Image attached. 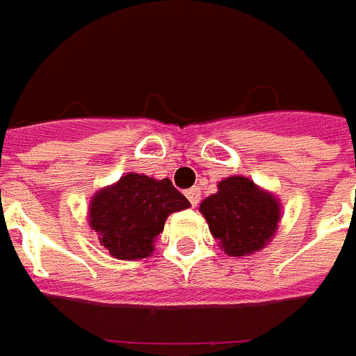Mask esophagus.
Listing matches in <instances>:
<instances>
[{"label": "esophagus", "instance_id": "esophagus-1", "mask_svg": "<svg viewBox=\"0 0 356 356\" xmlns=\"http://www.w3.org/2000/svg\"><path fill=\"white\" fill-rule=\"evenodd\" d=\"M186 197L190 199L191 207H197L199 201H201V191H199V188H191V190L186 191Z\"/></svg>", "mask_w": 356, "mask_h": 356}]
</instances>
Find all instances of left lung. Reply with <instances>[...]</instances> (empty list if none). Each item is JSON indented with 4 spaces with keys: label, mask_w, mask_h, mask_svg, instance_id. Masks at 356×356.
Wrapping results in <instances>:
<instances>
[{
    "label": "left lung",
    "mask_w": 356,
    "mask_h": 356,
    "mask_svg": "<svg viewBox=\"0 0 356 356\" xmlns=\"http://www.w3.org/2000/svg\"><path fill=\"white\" fill-rule=\"evenodd\" d=\"M199 213L224 253L249 257L272 241L282 218V203L272 191L236 174L218 182V191L201 201Z\"/></svg>",
    "instance_id": "1"
}]
</instances>
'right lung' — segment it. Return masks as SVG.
I'll use <instances>...</instances> for the list:
<instances>
[{
	"instance_id": "right-lung-1",
	"label": "right lung",
	"mask_w": 356,
	"mask_h": 356,
	"mask_svg": "<svg viewBox=\"0 0 356 356\" xmlns=\"http://www.w3.org/2000/svg\"><path fill=\"white\" fill-rule=\"evenodd\" d=\"M188 207L190 201L168 178L157 180L145 174L128 172L93 193L88 222L111 257L138 261L155 251V241L168 214Z\"/></svg>"
}]
</instances>
